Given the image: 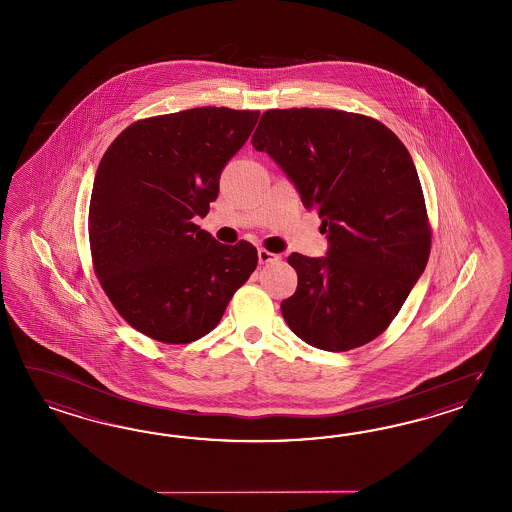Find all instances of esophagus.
<instances>
[{"label": "esophagus", "instance_id": "esophagus-1", "mask_svg": "<svg viewBox=\"0 0 512 512\" xmlns=\"http://www.w3.org/2000/svg\"><path fill=\"white\" fill-rule=\"evenodd\" d=\"M279 260H281L279 254H273V252H269L265 248H258V262L260 264H273V262H279Z\"/></svg>", "mask_w": 512, "mask_h": 512}]
</instances>
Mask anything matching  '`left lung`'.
<instances>
[{
	"label": "left lung",
	"mask_w": 512,
	"mask_h": 512,
	"mask_svg": "<svg viewBox=\"0 0 512 512\" xmlns=\"http://www.w3.org/2000/svg\"><path fill=\"white\" fill-rule=\"evenodd\" d=\"M252 145L267 152L328 231V256L290 254L288 328L311 347L345 352L379 337L424 273L431 248L413 158L379 120L335 109L265 111Z\"/></svg>",
	"instance_id": "8db88e82"
}]
</instances>
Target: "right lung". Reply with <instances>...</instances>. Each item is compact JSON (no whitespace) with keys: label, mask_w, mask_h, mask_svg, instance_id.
<instances>
[{"label":"right lung","mask_w":512,"mask_h":512,"mask_svg":"<svg viewBox=\"0 0 512 512\" xmlns=\"http://www.w3.org/2000/svg\"><path fill=\"white\" fill-rule=\"evenodd\" d=\"M258 118L198 107L137 120L99 162L88 211L94 271L118 314L150 339L184 345L215 330L258 265L247 241L220 245L192 222L209 213Z\"/></svg>","instance_id":"add662e5"}]
</instances>
